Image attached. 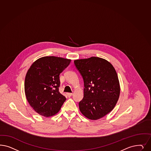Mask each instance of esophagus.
Here are the masks:
<instances>
[{
    "mask_svg": "<svg viewBox=\"0 0 151 151\" xmlns=\"http://www.w3.org/2000/svg\"><path fill=\"white\" fill-rule=\"evenodd\" d=\"M67 96H68V97H71L72 96L73 94L72 93H67Z\"/></svg>",
    "mask_w": 151,
    "mask_h": 151,
    "instance_id": "obj_1",
    "label": "esophagus"
}]
</instances>
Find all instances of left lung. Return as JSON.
Returning a JSON list of instances; mask_svg holds the SVG:
<instances>
[{"mask_svg":"<svg viewBox=\"0 0 151 151\" xmlns=\"http://www.w3.org/2000/svg\"><path fill=\"white\" fill-rule=\"evenodd\" d=\"M74 62L84 85V97L79 103V110L89 119H99L112 111L119 97L117 72L112 64L99 57L77 59Z\"/></svg>","mask_w":151,"mask_h":151,"instance_id":"left-lung-1","label":"left lung"}]
</instances>
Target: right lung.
<instances>
[{"label": "right lung", "instance_id": "obj_1", "mask_svg": "<svg viewBox=\"0 0 151 151\" xmlns=\"http://www.w3.org/2000/svg\"><path fill=\"white\" fill-rule=\"evenodd\" d=\"M70 59L54 56L38 59L25 76L24 91L30 106L39 114L51 117L60 111L66 98L59 92V74Z\"/></svg>", "mask_w": 151, "mask_h": 151}]
</instances>
